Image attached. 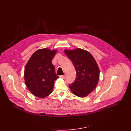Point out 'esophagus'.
I'll return each mask as SVG.
<instances>
[{
  "label": "esophagus",
  "instance_id": "esophagus-1",
  "mask_svg": "<svg viewBox=\"0 0 131 131\" xmlns=\"http://www.w3.org/2000/svg\"><path fill=\"white\" fill-rule=\"evenodd\" d=\"M59 77L60 78H65V77H66V75H60L59 76Z\"/></svg>",
  "mask_w": 131,
  "mask_h": 131
}]
</instances>
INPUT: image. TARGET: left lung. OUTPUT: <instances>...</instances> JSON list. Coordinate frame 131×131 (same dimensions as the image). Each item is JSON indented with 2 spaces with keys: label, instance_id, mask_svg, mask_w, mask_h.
<instances>
[{
  "label": "left lung",
  "instance_id": "obj_1",
  "mask_svg": "<svg viewBox=\"0 0 131 131\" xmlns=\"http://www.w3.org/2000/svg\"><path fill=\"white\" fill-rule=\"evenodd\" d=\"M72 61L76 71L74 82L69 87L75 95L84 97L96 88L99 78V69L92 56L89 52L77 48L73 50H64Z\"/></svg>",
  "mask_w": 131,
  "mask_h": 131
}]
</instances>
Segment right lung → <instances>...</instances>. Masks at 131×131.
Wrapping results in <instances>:
<instances>
[{
	"mask_svg": "<svg viewBox=\"0 0 131 131\" xmlns=\"http://www.w3.org/2000/svg\"><path fill=\"white\" fill-rule=\"evenodd\" d=\"M57 50L44 48L30 57L25 69V81L29 91L39 98L51 93L55 81L59 77L55 72L52 60Z\"/></svg>",
	"mask_w": 131,
	"mask_h": 131,
	"instance_id": "obj_1",
	"label": "right lung"
}]
</instances>
